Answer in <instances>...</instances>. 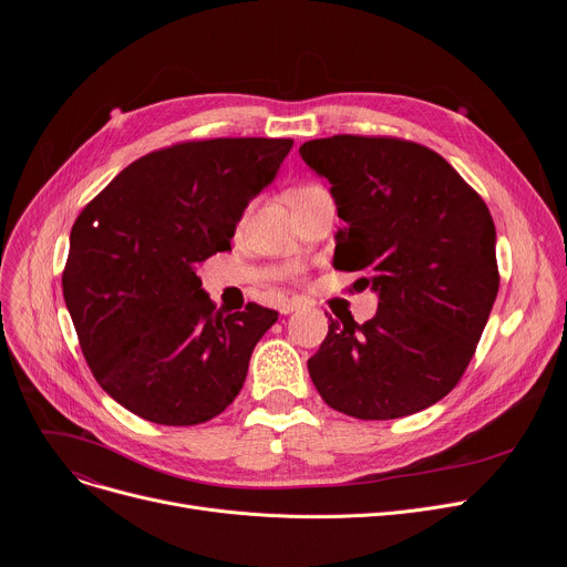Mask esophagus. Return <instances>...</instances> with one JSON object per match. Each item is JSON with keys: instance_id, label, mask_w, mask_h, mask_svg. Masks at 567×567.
Wrapping results in <instances>:
<instances>
[{"instance_id": "obj_1", "label": "esophagus", "mask_w": 567, "mask_h": 567, "mask_svg": "<svg viewBox=\"0 0 567 567\" xmlns=\"http://www.w3.org/2000/svg\"><path fill=\"white\" fill-rule=\"evenodd\" d=\"M296 308H299V301H293V299H282V301L278 303L280 315H289V312H293Z\"/></svg>"}]
</instances>
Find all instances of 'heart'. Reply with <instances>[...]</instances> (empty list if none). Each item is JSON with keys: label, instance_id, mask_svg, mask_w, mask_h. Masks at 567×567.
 <instances>
[{"label": "heart", "instance_id": "heart-1", "mask_svg": "<svg viewBox=\"0 0 567 567\" xmlns=\"http://www.w3.org/2000/svg\"><path fill=\"white\" fill-rule=\"evenodd\" d=\"M319 190H323V188L312 186V184H308V186H296V188H291V190L287 193V199H289V204L296 208L301 202H306L308 197H312V195L319 193Z\"/></svg>", "mask_w": 567, "mask_h": 567}]
</instances>
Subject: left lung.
I'll return each instance as SVG.
<instances>
[{
	"instance_id": "1",
	"label": "left lung",
	"mask_w": 567,
	"mask_h": 567,
	"mask_svg": "<svg viewBox=\"0 0 567 567\" xmlns=\"http://www.w3.org/2000/svg\"><path fill=\"white\" fill-rule=\"evenodd\" d=\"M301 158L331 184L333 266L379 293L365 323L340 317L308 361L323 402L391 421L449 395L478 347L498 293L489 208L432 148L398 137L310 140Z\"/></svg>"
}]
</instances>
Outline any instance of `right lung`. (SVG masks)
I'll return each mask as SVG.
<instances>
[{
    "mask_svg": "<svg viewBox=\"0 0 567 567\" xmlns=\"http://www.w3.org/2000/svg\"><path fill=\"white\" fill-rule=\"evenodd\" d=\"M293 140L178 142L118 172L78 216L62 276L89 370L140 419L199 425L241 391L278 312L218 310L195 266L229 241Z\"/></svg>",
    "mask_w": 567,
    "mask_h": 567,
    "instance_id": "1",
    "label": "right lung"
}]
</instances>
